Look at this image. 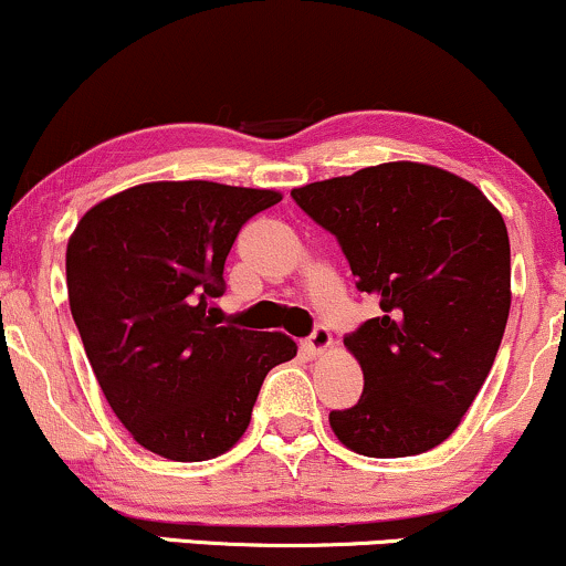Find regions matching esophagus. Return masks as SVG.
<instances>
[{"label": "esophagus", "mask_w": 566, "mask_h": 566, "mask_svg": "<svg viewBox=\"0 0 566 566\" xmlns=\"http://www.w3.org/2000/svg\"><path fill=\"white\" fill-rule=\"evenodd\" d=\"M329 343H333V335H329L327 327H322L319 324V327H314V333L303 340V350L308 356H319L329 348Z\"/></svg>", "instance_id": "1"}]
</instances>
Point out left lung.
Masks as SVG:
<instances>
[{"mask_svg": "<svg viewBox=\"0 0 566 566\" xmlns=\"http://www.w3.org/2000/svg\"><path fill=\"white\" fill-rule=\"evenodd\" d=\"M329 231L380 316L343 337L365 373L361 399L329 426L367 458L441 444L495 361L511 308L503 216L469 180L418 161H388L292 191Z\"/></svg>", "mask_w": 566, "mask_h": 566, "instance_id": "1", "label": "left lung"}]
</instances>
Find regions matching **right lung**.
<instances>
[{
  "label": "right lung",
  "instance_id": "obj_1",
  "mask_svg": "<svg viewBox=\"0 0 566 566\" xmlns=\"http://www.w3.org/2000/svg\"><path fill=\"white\" fill-rule=\"evenodd\" d=\"M276 201L210 180L143 184L95 205L69 239L71 316L101 391L161 458L231 450L269 369L297 354L282 333L220 327L212 308L239 231Z\"/></svg>",
  "mask_w": 566,
  "mask_h": 566
}]
</instances>
